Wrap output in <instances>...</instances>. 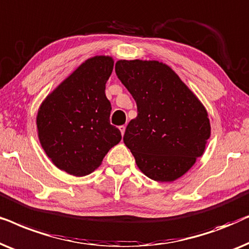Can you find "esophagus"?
I'll return each instance as SVG.
<instances>
[{
  "mask_svg": "<svg viewBox=\"0 0 249 249\" xmlns=\"http://www.w3.org/2000/svg\"><path fill=\"white\" fill-rule=\"evenodd\" d=\"M125 127L124 125H122V126H119V130H121V133H122V135H124V133H125Z\"/></svg>",
  "mask_w": 249,
  "mask_h": 249,
  "instance_id": "obj_1",
  "label": "esophagus"
}]
</instances>
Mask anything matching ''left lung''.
I'll use <instances>...</instances> for the list:
<instances>
[{
  "label": "left lung",
  "mask_w": 249,
  "mask_h": 249,
  "mask_svg": "<svg viewBox=\"0 0 249 249\" xmlns=\"http://www.w3.org/2000/svg\"><path fill=\"white\" fill-rule=\"evenodd\" d=\"M116 75L137 102L124 143L139 170L158 182H173L204 155L211 137L205 106L178 75L157 60H118Z\"/></svg>",
  "instance_id": "1"
}]
</instances>
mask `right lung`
Instances as JSON below:
<instances>
[{
    "instance_id": "add662e5",
    "label": "right lung",
    "mask_w": 249,
    "mask_h": 249,
    "mask_svg": "<svg viewBox=\"0 0 249 249\" xmlns=\"http://www.w3.org/2000/svg\"><path fill=\"white\" fill-rule=\"evenodd\" d=\"M112 68L110 55L86 59L46 95L37 110L39 143L59 170L74 177L94 172L122 139L109 122L111 105L105 93Z\"/></svg>"
}]
</instances>
